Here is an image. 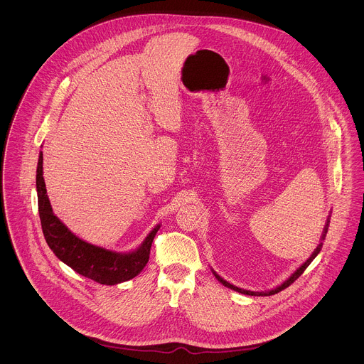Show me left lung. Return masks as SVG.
<instances>
[{
	"instance_id": "1",
	"label": "left lung",
	"mask_w": 364,
	"mask_h": 364,
	"mask_svg": "<svg viewBox=\"0 0 364 364\" xmlns=\"http://www.w3.org/2000/svg\"><path fill=\"white\" fill-rule=\"evenodd\" d=\"M328 227H329V218L326 220V225H325V228H323V232H322V237H321V240H325V235H326V232H328ZM321 248H322V242L316 247V250L312 252L311 257L309 258V259L306 260L287 280H284L280 286H277L276 289H272V290H267V291H251V290H244V289H240V287H237V286H234V284H231V283H228L227 280H224L223 277H220L214 270H213V274L215 276V279L223 284V286H225V287H228V289H231V290H235V291H238V293H241V294H247V296H272V294H276V293H279V291H282V290H284L286 287H289L294 280H297L301 274H303V272L309 267V264L311 263L312 260L315 259V257L319 254V251H321Z\"/></svg>"
}]
</instances>
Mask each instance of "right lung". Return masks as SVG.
<instances>
[{"mask_svg": "<svg viewBox=\"0 0 364 364\" xmlns=\"http://www.w3.org/2000/svg\"><path fill=\"white\" fill-rule=\"evenodd\" d=\"M38 206L45 240L54 255L77 273L106 286H113L136 277L147 264L150 250L159 225H156L141 245L132 252H113L85 242L74 235L53 213L43 179V153L36 169Z\"/></svg>", "mask_w": 364, "mask_h": 364, "instance_id": "1", "label": "right lung"}]
</instances>
